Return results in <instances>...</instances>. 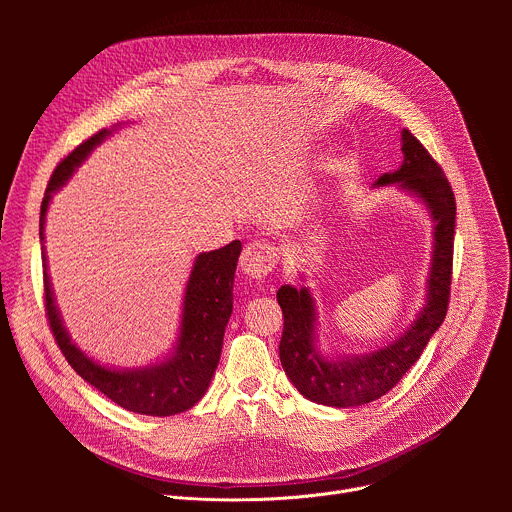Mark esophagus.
<instances>
[{"label":"esophagus","instance_id":"1","mask_svg":"<svg viewBox=\"0 0 512 512\" xmlns=\"http://www.w3.org/2000/svg\"><path fill=\"white\" fill-rule=\"evenodd\" d=\"M279 261L277 249L265 241L249 243L241 253V271L251 279H263L269 275Z\"/></svg>","mask_w":512,"mask_h":512}]
</instances>
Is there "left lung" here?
<instances>
[{"mask_svg": "<svg viewBox=\"0 0 512 512\" xmlns=\"http://www.w3.org/2000/svg\"><path fill=\"white\" fill-rule=\"evenodd\" d=\"M403 162L383 174L375 186L397 184L417 198L433 221V249L425 302L415 320L389 344L362 354H324L318 348V312L312 291L281 285L277 302L283 312L279 358L287 379L310 401L328 407H358L389 393L419 360L435 330L442 326L452 285L456 198L442 168L419 139L401 131Z\"/></svg>", "mask_w": 512, "mask_h": 512, "instance_id": "obj_1", "label": "left lung"}]
</instances>
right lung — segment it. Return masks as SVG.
Listing matches in <instances>:
<instances>
[{"instance_id":"add662e5","label":"right lung","mask_w":512,"mask_h":512,"mask_svg":"<svg viewBox=\"0 0 512 512\" xmlns=\"http://www.w3.org/2000/svg\"><path fill=\"white\" fill-rule=\"evenodd\" d=\"M111 133L113 129H101L56 166L40 208L42 245L52 194L72 178L89 154ZM241 249V241H233L227 247L200 253L194 259L184 289L180 334L172 354L162 362L145 364V367L115 369L97 362L72 342L54 300L46 253L42 247L46 314L64 358L89 385L127 411L166 417L194 407L206 393L218 367V358H221L225 328L233 314V283Z\"/></svg>"}]
</instances>
